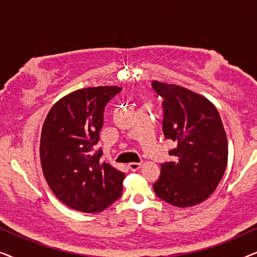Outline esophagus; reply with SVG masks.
I'll return each mask as SVG.
<instances>
[{
    "mask_svg": "<svg viewBox=\"0 0 257 257\" xmlns=\"http://www.w3.org/2000/svg\"><path fill=\"white\" fill-rule=\"evenodd\" d=\"M140 166H142V164H139V163H130L128 164V168L131 171H133V172L138 171L139 168H140Z\"/></svg>",
    "mask_w": 257,
    "mask_h": 257,
    "instance_id": "esophagus-1",
    "label": "esophagus"
}]
</instances>
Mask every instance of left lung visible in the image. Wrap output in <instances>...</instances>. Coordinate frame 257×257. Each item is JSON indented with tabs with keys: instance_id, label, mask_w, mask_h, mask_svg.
Returning a JSON list of instances; mask_svg holds the SVG:
<instances>
[{
	"instance_id": "1",
	"label": "left lung",
	"mask_w": 257,
	"mask_h": 257,
	"mask_svg": "<svg viewBox=\"0 0 257 257\" xmlns=\"http://www.w3.org/2000/svg\"><path fill=\"white\" fill-rule=\"evenodd\" d=\"M152 87L164 99L163 132L175 149L173 160L161 165L153 189L164 201L191 207L205 201L223 177L228 143L216 107L185 87L153 80Z\"/></svg>"
}]
</instances>
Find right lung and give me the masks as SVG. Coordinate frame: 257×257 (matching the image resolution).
I'll return each mask as SVG.
<instances>
[{"instance_id": "obj_1", "label": "right lung", "mask_w": 257, "mask_h": 257, "mask_svg": "<svg viewBox=\"0 0 257 257\" xmlns=\"http://www.w3.org/2000/svg\"><path fill=\"white\" fill-rule=\"evenodd\" d=\"M118 86L80 89L59 99L45 118L41 165L49 187L70 208L98 213L120 198L125 174L100 161L99 142L106 104Z\"/></svg>"}]
</instances>
